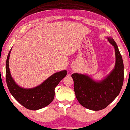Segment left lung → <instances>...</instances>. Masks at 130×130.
<instances>
[{"mask_svg":"<svg viewBox=\"0 0 130 130\" xmlns=\"http://www.w3.org/2000/svg\"><path fill=\"white\" fill-rule=\"evenodd\" d=\"M108 40L115 47L116 53L115 69L110 75L101 82H96L84 74L74 73L71 75L77 101L89 110L99 111L105 108L118 96L123 85L122 57L113 39L108 37Z\"/></svg>","mask_w":130,"mask_h":130,"instance_id":"8db88e82","label":"left lung"}]
</instances>
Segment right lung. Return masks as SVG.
I'll use <instances>...</instances> for the list:
<instances>
[{"label": "right lung", "instance_id": "add662e5", "mask_svg": "<svg viewBox=\"0 0 130 130\" xmlns=\"http://www.w3.org/2000/svg\"><path fill=\"white\" fill-rule=\"evenodd\" d=\"M11 50L6 62V81L12 96L22 105L31 110H39L51 104L54 98L56 87L66 76V70L54 73L35 88L30 89L21 88L15 84L10 74L9 59Z\"/></svg>", "mask_w": 130, "mask_h": 130}]
</instances>
